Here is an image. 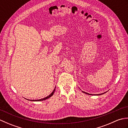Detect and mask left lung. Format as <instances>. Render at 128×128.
Returning <instances> with one entry per match:
<instances>
[{"label": "left lung", "instance_id": "1", "mask_svg": "<svg viewBox=\"0 0 128 128\" xmlns=\"http://www.w3.org/2000/svg\"><path fill=\"white\" fill-rule=\"evenodd\" d=\"M82 92H84V93H85V94H90V95H92V94H88V93H86V92H84V91H82ZM106 92H104V93H106ZM104 93H103V94H94V95H100V94H104Z\"/></svg>", "mask_w": 128, "mask_h": 128}]
</instances>
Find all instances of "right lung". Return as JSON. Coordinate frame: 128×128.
Instances as JSON below:
<instances>
[{
  "instance_id": "add662e5",
  "label": "right lung",
  "mask_w": 128,
  "mask_h": 128,
  "mask_svg": "<svg viewBox=\"0 0 128 128\" xmlns=\"http://www.w3.org/2000/svg\"><path fill=\"white\" fill-rule=\"evenodd\" d=\"M55 90H56V88L54 89V90H53V91L52 92V93L49 95V96H48L47 97H45V98H42V99H40V100H32V101H41V100H47V99H48V98H49L51 96H52L53 95V94H54V91H55Z\"/></svg>"
}]
</instances>
